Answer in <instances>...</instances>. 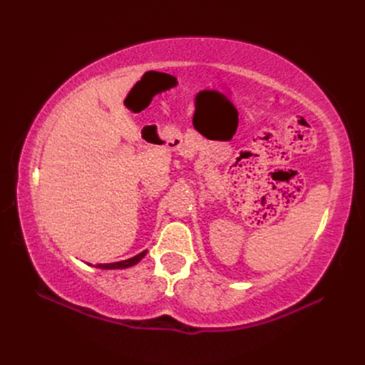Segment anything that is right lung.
<instances>
[{"label": "right lung", "instance_id": "right-lung-1", "mask_svg": "<svg viewBox=\"0 0 365 365\" xmlns=\"http://www.w3.org/2000/svg\"><path fill=\"white\" fill-rule=\"evenodd\" d=\"M148 251H143L140 254H137V256L130 257L128 260H121V262H114V263H98L96 264V268H101V269H123V268H129V267H134V264H137L143 257L146 256Z\"/></svg>", "mask_w": 365, "mask_h": 365}]
</instances>
